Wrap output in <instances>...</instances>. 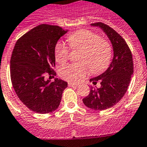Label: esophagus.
<instances>
[{
  "instance_id": "obj_1",
  "label": "esophagus",
  "mask_w": 147,
  "mask_h": 147,
  "mask_svg": "<svg viewBox=\"0 0 147 147\" xmlns=\"http://www.w3.org/2000/svg\"><path fill=\"white\" fill-rule=\"evenodd\" d=\"M78 84H75V83H69L68 86H70V87H72V86H77Z\"/></svg>"
}]
</instances>
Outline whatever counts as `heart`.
<instances>
[{
  "label": "heart",
  "instance_id": "obj_1",
  "mask_svg": "<svg viewBox=\"0 0 147 147\" xmlns=\"http://www.w3.org/2000/svg\"><path fill=\"white\" fill-rule=\"evenodd\" d=\"M70 47L83 51L80 63L83 64H67L59 69L62 78L70 82H75L84 78L87 74V68L91 73L98 74L104 72L109 66L112 58V48L107 40L89 29H83L75 32L69 36ZM55 60L58 63H64L69 55L68 46L58 42L55 49Z\"/></svg>",
  "mask_w": 147,
  "mask_h": 147
}]
</instances>
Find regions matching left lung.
Wrapping results in <instances>:
<instances>
[{"label": "left lung", "mask_w": 147, "mask_h": 147, "mask_svg": "<svg viewBox=\"0 0 147 147\" xmlns=\"http://www.w3.org/2000/svg\"><path fill=\"white\" fill-rule=\"evenodd\" d=\"M104 31L109 38L113 49V58L105 72L89 81L94 85L100 82L99 88L91 86L89 95L83 99L84 104L95 110H105L118 104L125 95L133 74V61L125 40L112 28L101 22L92 24Z\"/></svg>", "instance_id": "left-lung-1"}]
</instances>
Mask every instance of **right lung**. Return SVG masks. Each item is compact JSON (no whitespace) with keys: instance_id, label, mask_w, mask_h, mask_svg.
Wrapping results in <instances>:
<instances>
[{"instance_id":"add662e5","label":"right lung","mask_w":147,"mask_h":147,"mask_svg":"<svg viewBox=\"0 0 147 147\" xmlns=\"http://www.w3.org/2000/svg\"><path fill=\"white\" fill-rule=\"evenodd\" d=\"M68 30L41 24L20 37L10 60V76L18 97L30 110L40 114L58 108L67 82L45 80L46 73L55 75V49L57 42Z\"/></svg>"}]
</instances>
